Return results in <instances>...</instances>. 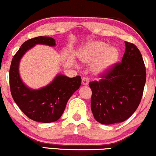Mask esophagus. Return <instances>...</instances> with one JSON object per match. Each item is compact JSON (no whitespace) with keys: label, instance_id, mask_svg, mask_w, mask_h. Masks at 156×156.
Here are the masks:
<instances>
[{"label":"esophagus","instance_id":"1","mask_svg":"<svg viewBox=\"0 0 156 156\" xmlns=\"http://www.w3.org/2000/svg\"><path fill=\"white\" fill-rule=\"evenodd\" d=\"M82 83L83 85H87L89 83V79L87 76H83L82 79Z\"/></svg>","mask_w":156,"mask_h":156}]
</instances>
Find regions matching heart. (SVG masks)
<instances>
[{
	"label": "heart",
	"instance_id": "obj_1",
	"mask_svg": "<svg viewBox=\"0 0 156 156\" xmlns=\"http://www.w3.org/2000/svg\"><path fill=\"white\" fill-rule=\"evenodd\" d=\"M119 51L115 46L108 47L104 42H92L85 47L80 59L87 63H93V71L99 75L105 74L119 59Z\"/></svg>",
	"mask_w": 156,
	"mask_h": 156
}]
</instances>
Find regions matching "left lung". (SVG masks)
Instances as JSON below:
<instances>
[{
  "label": "left lung",
  "instance_id": "1",
  "mask_svg": "<svg viewBox=\"0 0 156 156\" xmlns=\"http://www.w3.org/2000/svg\"><path fill=\"white\" fill-rule=\"evenodd\" d=\"M122 62L99 81L89 83L92 90L90 108L94 119L103 125L125 122L132 116L141 102L145 83L146 68L139 48L125 42Z\"/></svg>",
  "mask_w": 156,
  "mask_h": 156
}]
</instances>
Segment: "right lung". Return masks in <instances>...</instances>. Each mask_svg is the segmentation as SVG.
Returning <instances> with one entry per match:
<instances>
[{"mask_svg":"<svg viewBox=\"0 0 156 156\" xmlns=\"http://www.w3.org/2000/svg\"><path fill=\"white\" fill-rule=\"evenodd\" d=\"M36 44L55 46L49 37H37L22 44L12 58L9 69L10 90L14 101L26 116L35 122L50 123L60 118L72 94L81 85V76L69 78L59 74L51 83L39 90L24 85L19 75V62L23 55Z\"/></svg>","mask_w":156,"mask_h":156,"instance_id":"1","label":"right lung"}]
</instances>
